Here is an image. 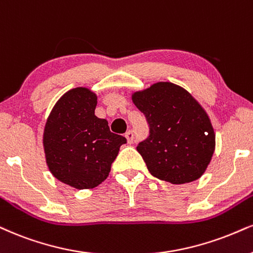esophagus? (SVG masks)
<instances>
[{
  "mask_svg": "<svg viewBox=\"0 0 253 253\" xmlns=\"http://www.w3.org/2000/svg\"><path fill=\"white\" fill-rule=\"evenodd\" d=\"M126 141H127V143H129V144H132L135 136H133V132L131 131V130H129V131L126 132Z\"/></svg>",
  "mask_w": 253,
  "mask_h": 253,
  "instance_id": "34e87169",
  "label": "esophagus"
}]
</instances>
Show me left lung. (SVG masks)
<instances>
[{
	"mask_svg": "<svg viewBox=\"0 0 253 253\" xmlns=\"http://www.w3.org/2000/svg\"><path fill=\"white\" fill-rule=\"evenodd\" d=\"M149 124L137 151L156 178L171 184L198 179L212 158L216 135L202 105L182 86L158 82L132 93Z\"/></svg>",
	"mask_w": 253,
	"mask_h": 253,
	"instance_id": "1",
	"label": "left lung"
}]
</instances>
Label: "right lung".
I'll return each instance as SVG.
<instances>
[{
  "mask_svg": "<svg viewBox=\"0 0 253 253\" xmlns=\"http://www.w3.org/2000/svg\"><path fill=\"white\" fill-rule=\"evenodd\" d=\"M97 96L75 88L56 102L43 132L45 161L55 178L75 189H92L107 179L126 138L95 115Z\"/></svg>",
  "mask_w": 253,
  "mask_h": 253,
  "instance_id": "obj_1",
  "label": "right lung"
}]
</instances>
